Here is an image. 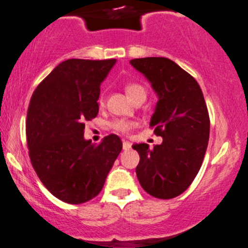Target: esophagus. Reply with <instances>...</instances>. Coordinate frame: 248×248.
<instances>
[{
    "label": "esophagus",
    "mask_w": 248,
    "mask_h": 248,
    "mask_svg": "<svg viewBox=\"0 0 248 248\" xmlns=\"http://www.w3.org/2000/svg\"><path fill=\"white\" fill-rule=\"evenodd\" d=\"M130 148H131V143H130L129 141H124L123 142V149H124V151H129Z\"/></svg>",
    "instance_id": "1"
}]
</instances>
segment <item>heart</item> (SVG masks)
Here are the masks:
<instances>
[{"label":"heart","instance_id":"obj_1","mask_svg":"<svg viewBox=\"0 0 248 248\" xmlns=\"http://www.w3.org/2000/svg\"><path fill=\"white\" fill-rule=\"evenodd\" d=\"M125 90H126L127 96H129L132 101H135V100L137 99H141V97H146L147 95L146 89H144L143 85L139 84V83H129V84H126V87H125ZM99 104L104 105V97L102 96L100 97ZM132 126H134V123L127 121H122V119L121 121H116L113 123V129L119 132H127Z\"/></svg>","mask_w":248,"mask_h":248}]
</instances>
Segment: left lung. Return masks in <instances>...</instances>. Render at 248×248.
<instances>
[{"instance_id": "1", "label": "left lung", "mask_w": 248, "mask_h": 248, "mask_svg": "<svg viewBox=\"0 0 248 248\" xmlns=\"http://www.w3.org/2000/svg\"><path fill=\"white\" fill-rule=\"evenodd\" d=\"M158 96L149 125L163 143L149 148L135 143L140 154L136 175L152 197L172 199L182 194L202 168L210 137V118L197 80L168 58L130 60Z\"/></svg>"}]
</instances>
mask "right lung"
I'll return each mask as SVG.
<instances>
[{
    "mask_svg": "<svg viewBox=\"0 0 248 248\" xmlns=\"http://www.w3.org/2000/svg\"><path fill=\"white\" fill-rule=\"evenodd\" d=\"M116 62L68 59L31 96L26 118L31 163L44 187L68 204H83L101 192L123 148L114 134L97 146L84 139V122L99 113L100 85Z\"/></svg>",
    "mask_w": 248,
    "mask_h": 248,
    "instance_id": "right-lung-1",
    "label": "right lung"
}]
</instances>
